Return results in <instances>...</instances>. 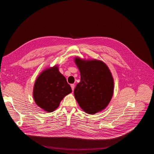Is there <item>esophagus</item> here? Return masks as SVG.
<instances>
[{"instance_id": "34e87169", "label": "esophagus", "mask_w": 154, "mask_h": 154, "mask_svg": "<svg viewBox=\"0 0 154 154\" xmlns=\"http://www.w3.org/2000/svg\"><path fill=\"white\" fill-rule=\"evenodd\" d=\"M71 87L72 90L74 91V84H71Z\"/></svg>"}]
</instances>
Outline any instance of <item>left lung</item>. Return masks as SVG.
<instances>
[{"mask_svg": "<svg viewBox=\"0 0 154 154\" xmlns=\"http://www.w3.org/2000/svg\"><path fill=\"white\" fill-rule=\"evenodd\" d=\"M81 80L74 91V97L85 112L94 114L109 105L114 92V80L106 65L97 60L76 58Z\"/></svg>", "mask_w": 154, "mask_h": 154, "instance_id": "obj_1", "label": "left lung"}]
</instances>
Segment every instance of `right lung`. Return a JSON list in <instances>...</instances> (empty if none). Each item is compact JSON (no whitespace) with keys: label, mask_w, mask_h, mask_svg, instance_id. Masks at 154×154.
I'll return each mask as SVG.
<instances>
[{"label":"right lung","mask_w":154,"mask_h":154,"mask_svg":"<svg viewBox=\"0 0 154 154\" xmlns=\"http://www.w3.org/2000/svg\"><path fill=\"white\" fill-rule=\"evenodd\" d=\"M72 92L66 78L57 66L47 69L37 78L33 88L35 103L47 112L57 109L63 97Z\"/></svg>","instance_id":"add662e5"}]
</instances>
